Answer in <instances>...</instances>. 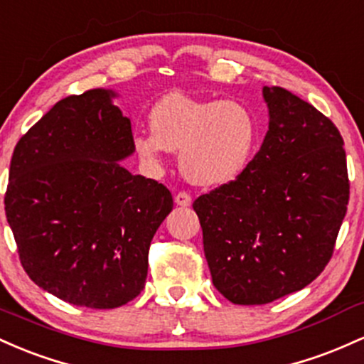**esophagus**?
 Here are the masks:
<instances>
[{
    "mask_svg": "<svg viewBox=\"0 0 364 364\" xmlns=\"http://www.w3.org/2000/svg\"><path fill=\"white\" fill-rule=\"evenodd\" d=\"M191 203H193V198H191V196L187 193L175 194V204H177V206L187 208V206H191Z\"/></svg>",
    "mask_w": 364,
    "mask_h": 364,
    "instance_id": "obj_1",
    "label": "esophagus"
}]
</instances>
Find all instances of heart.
<instances>
[{
	"instance_id": "obj_1",
	"label": "heart",
	"mask_w": 364,
	"mask_h": 364,
	"mask_svg": "<svg viewBox=\"0 0 364 364\" xmlns=\"http://www.w3.org/2000/svg\"><path fill=\"white\" fill-rule=\"evenodd\" d=\"M151 130L134 134L141 160L160 168L166 151L178 153L183 177L201 187L235 181L255 156L258 120L235 100H196L170 92L153 106Z\"/></svg>"
}]
</instances>
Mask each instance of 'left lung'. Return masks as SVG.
Segmentation results:
<instances>
[{
  "mask_svg": "<svg viewBox=\"0 0 364 364\" xmlns=\"http://www.w3.org/2000/svg\"><path fill=\"white\" fill-rule=\"evenodd\" d=\"M268 132L235 181L193 204L216 291L267 304L323 272L347 201L344 141L332 120L282 87H263Z\"/></svg>",
  "mask_w": 364,
  "mask_h": 364,
  "instance_id": "obj_1",
  "label": "left lung"
}]
</instances>
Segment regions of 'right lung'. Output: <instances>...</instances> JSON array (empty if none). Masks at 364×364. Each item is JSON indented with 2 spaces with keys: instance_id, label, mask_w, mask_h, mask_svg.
Wrapping results in <instances>:
<instances>
[{
  "instance_id": "obj_1",
  "label": "right lung",
  "mask_w": 364,
  "mask_h": 364,
  "mask_svg": "<svg viewBox=\"0 0 364 364\" xmlns=\"http://www.w3.org/2000/svg\"><path fill=\"white\" fill-rule=\"evenodd\" d=\"M112 89L56 103L17 142L5 211L23 270L61 301L127 304L144 289L148 252L173 208L163 183L132 175V129Z\"/></svg>"
}]
</instances>
